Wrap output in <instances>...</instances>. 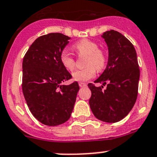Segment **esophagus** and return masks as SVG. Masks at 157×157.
Masks as SVG:
<instances>
[{
    "mask_svg": "<svg viewBox=\"0 0 157 157\" xmlns=\"http://www.w3.org/2000/svg\"><path fill=\"white\" fill-rule=\"evenodd\" d=\"M78 85H79V86L81 87V88H82V87H86V83H84V82H79V83H78Z\"/></svg>",
    "mask_w": 157,
    "mask_h": 157,
    "instance_id": "34e87169",
    "label": "esophagus"
}]
</instances>
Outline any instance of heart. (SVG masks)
<instances>
[{"label": "heart", "mask_w": 157, "mask_h": 157, "mask_svg": "<svg viewBox=\"0 0 157 157\" xmlns=\"http://www.w3.org/2000/svg\"><path fill=\"white\" fill-rule=\"evenodd\" d=\"M74 49L79 54L88 55L86 65L87 67L78 69L72 73L73 79L78 82H86L91 79L96 75V70L101 71L106 64L105 54L99 50L97 44L90 40H82L76 43ZM60 60L62 65L68 71H71L75 67V59L67 50H64L61 54Z\"/></svg>", "instance_id": "b5f03b06"}]
</instances>
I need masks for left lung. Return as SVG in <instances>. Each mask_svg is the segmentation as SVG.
I'll list each match as a JSON object with an SVG mask.
<instances>
[{"label":"left lung","instance_id":"8db88e82","mask_svg":"<svg viewBox=\"0 0 157 157\" xmlns=\"http://www.w3.org/2000/svg\"><path fill=\"white\" fill-rule=\"evenodd\" d=\"M108 48L107 67L95 82L88 84L91 90L90 106L95 117L102 121L115 123L128 114L138 96L140 77L137 54L132 43L115 30L103 33ZM107 88L103 90V86Z\"/></svg>","mask_w":157,"mask_h":157}]
</instances>
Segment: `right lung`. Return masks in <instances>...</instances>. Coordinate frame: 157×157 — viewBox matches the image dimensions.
Listing matches in <instances>:
<instances>
[{
    "instance_id": "add662e5",
    "label": "right lung",
    "mask_w": 157,
    "mask_h": 157,
    "mask_svg": "<svg viewBox=\"0 0 157 157\" xmlns=\"http://www.w3.org/2000/svg\"><path fill=\"white\" fill-rule=\"evenodd\" d=\"M70 39L59 33L38 37L23 58V95L33 115L45 125L70 118L79 90L77 82L62 85L71 78L60 60Z\"/></svg>"
}]
</instances>
